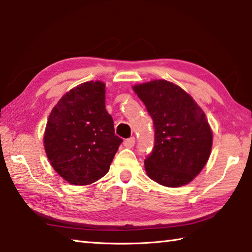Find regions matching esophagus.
<instances>
[{
  "label": "esophagus",
  "mask_w": 252,
  "mask_h": 252,
  "mask_svg": "<svg viewBox=\"0 0 252 252\" xmlns=\"http://www.w3.org/2000/svg\"><path fill=\"white\" fill-rule=\"evenodd\" d=\"M134 143H135V138H134V136H131V138L125 140V142H123V144H125V147L126 148H129V149L133 147Z\"/></svg>",
  "instance_id": "1"
}]
</instances>
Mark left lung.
<instances>
[{"mask_svg": "<svg viewBox=\"0 0 252 252\" xmlns=\"http://www.w3.org/2000/svg\"><path fill=\"white\" fill-rule=\"evenodd\" d=\"M155 126V146L144 160L148 176L177 188L192 181L206 165L212 132L203 111L180 87L164 80L134 85Z\"/></svg>", "mask_w": 252, "mask_h": 252, "instance_id": "left-lung-1", "label": "left lung"}]
</instances>
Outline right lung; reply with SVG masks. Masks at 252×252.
Masks as SVG:
<instances>
[{
    "instance_id": "1",
    "label": "right lung",
    "mask_w": 252,
    "mask_h": 252,
    "mask_svg": "<svg viewBox=\"0 0 252 252\" xmlns=\"http://www.w3.org/2000/svg\"><path fill=\"white\" fill-rule=\"evenodd\" d=\"M104 94L105 84L100 81L80 84L62 96L46 123V156L72 185H90L105 176L123 141L114 134Z\"/></svg>"
}]
</instances>
